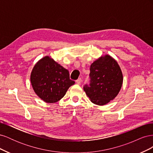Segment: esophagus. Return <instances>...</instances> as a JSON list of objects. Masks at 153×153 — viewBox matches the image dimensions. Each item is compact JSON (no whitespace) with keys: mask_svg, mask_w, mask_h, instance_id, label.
<instances>
[{"mask_svg":"<svg viewBox=\"0 0 153 153\" xmlns=\"http://www.w3.org/2000/svg\"><path fill=\"white\" fill-rule=\"evenodd\" d=\"M81 82H82V79H81L80 78H79L78 80H76V83L78 85H80L81 84Z\"/></svg>","mask_w":153,"mask_h":153,"instance_id":"esophagus-1","label":"esophagus"}]
</instances>
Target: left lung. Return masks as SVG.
<instances>
[{
	"mask_svg": "<svg viewBox=\"0 0 153 153\" xmlns=\"http://www.w3.org/2000/svg\"><path fill=\"white\" fill-rule=\"evenodd\" d=\"M90 84L84 90L92 103L104 105L114 100L121 89L123 76L118 63L109 55H105L92 63Z\"/></svg>",
	"mask_w": 153,
	"mask_h": 153,
	"instance_id": "left-lung-1",
	"label": "left lung"
}]
</instances>
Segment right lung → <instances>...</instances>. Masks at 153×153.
I'll return each mask as SVG.
<instances>
[{"mask_svg":"<svg viewBox=\"0 0 153 153\" xmlns=\"http://www.w3.org/2000/svg\"><path fill=\"white\" fill-rule=\"evenodd\" d=\"M30 82L35 93L46 103L57 102L75 84L68 70L48 56L40 59L32 69Z\"/></svg>","mask_w":153,"mask_h":153,"instance_id":"right-lung-1","label":"right lung"}]
</instances>
